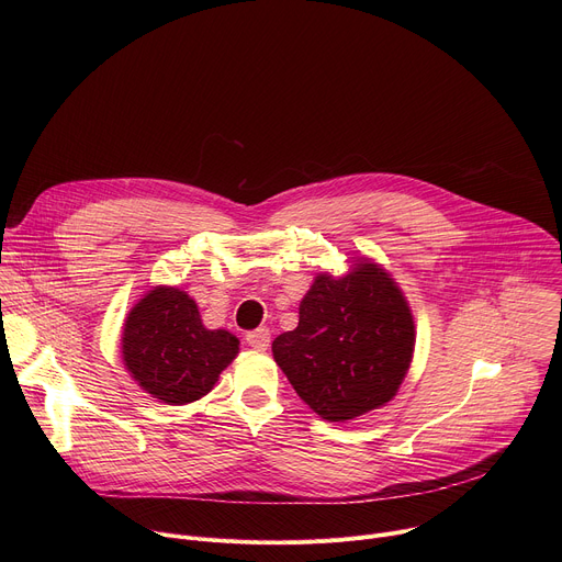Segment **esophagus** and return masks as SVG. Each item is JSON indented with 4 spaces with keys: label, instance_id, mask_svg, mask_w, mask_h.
I'll list each match as a JSON object with an SVG mask.
<instances>
[{
    "label": "esophagus",
    "instance_id": "1",
    "mask_svg": "<svg viewBox=\"0 0 562 562\" xmlns=\"http://www.w3.org/2000/svg\"><path fill=\"white\" fill-rule=\"evenodd\" d=\"M247 342H249V347H254L258 351H267L271 345V334H269V329L260 327V329L247 334Z\"/></svg>",
    "mask_w": 562,
    "mask_h": 562
}]
</instances>
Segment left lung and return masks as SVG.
<instances>
[{"label": "left lung", "instance_id": "1", "mask_svg": "<svg viewBox=\"0 0 562 562\" xmlns=\"http://www.w3.org/2000/svg\"><path fill=\"white\" fill-rule=\"evenodd\" d=\"M414 345L403 291L382 267L362 260L342 278L313 280L297 327L273 340V358L319 418L347 423L397 393Z\"/></svg>", "mask_w": 562, "mask_h": 562}]
</instances>
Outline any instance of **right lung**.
Returning <instances> with one entry per match:
<instances>
[{
  "mask_svg": "<svg viewBox=\"0 0 562 562\" xmlns=\"http://www.w3.org/2000/svg\"><path fill=\"white\" fill-rule=\"evenodd\" d=\"M237 351L239 340L206 329L195 300L176 286L150 289L126 315L124 364L150 397L167 405L206 395Z\"/></svg>",
  "mask_w": 562,
  "mask_h": 562,
  "instance_id": "add662e5",
  "label": "right lung"
}]
</instances>
